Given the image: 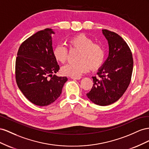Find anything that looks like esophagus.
Returning a JSON list of instances; mask_svg holds the SVG:
<instances>
[{
	"mask_svg": "<svg viewBox=\"0 0 149 149\" xmlns=\"http://www.w3.org/2000/svg\"><path fill=\"white\" fill-rule=\"evenodd\" d=\"M70 78L72 79H74V80H79V79H80V78H81V77H70Z\"/></svg>",
	"mask_w": 149,
	"mask_h": 149,
	"instance_id": "34e87169",
	"label": "esophagus"
}]
</instances>
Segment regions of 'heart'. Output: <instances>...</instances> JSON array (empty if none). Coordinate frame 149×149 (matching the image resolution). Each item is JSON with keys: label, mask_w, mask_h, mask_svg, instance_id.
<instances>
[{"label": "heart", "mask_w": 149, "mask_h": 149, "mask_svg": "<svg viewBox=\"0 0 149 149\" xmlns=\"http://www.w3.org/2000/svg\"><path fill=\"white\" fill-rule=\"evenodd\" d=\"M91 38L79 34L72 37L69 44L72 48L81 50L77 62L69 63L62 67V73L71 77H80L92 68L97 70L104 62L105 58V49L100 44L94 43ZM53 55L56 60L61 63H65L68 57V49L63 44L57 45L54 49Z\"/></svg>", "instance_id": "1"}]
</instances>
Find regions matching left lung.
Masks as SVG:
<instances>
[{"mask_svg": "<svg viewBox=\"0 0 149 149\" xmlns=\"http://www.w3.org/2000/svg\"><path fill=\"white\" fill-rule=\"evenodd\" d=\"M108 40L109 52L107 60L92 77L93 85L87 96L93 103L105 106L116 102L128 88L133 70L131 50L125 41L117 33L102 30Z\"/></svg>", "mask_w": 149, "mask_h": 149, "instance_id": "1", "label": "left lung"}]
</instances>
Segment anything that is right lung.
<instances>
[{
    "mask_svg": "<svg viewBox=\"0 0 149 149\" xmlns=\"http://www.w3.org/2000/svg\"><path fill=\"white\" fill-rule=\"evenodd\" d=\"M51 29L32 35L20 45L15 61L17 84L24 96L33 104L46 106L62 93L67 77L56 74L59 65L53 55Z\"/></svg>",
    "mask_w": 149,
    "mask_h": 149,
    "instance_id": "1",
    "label": "right lung"
}]
</instances>
